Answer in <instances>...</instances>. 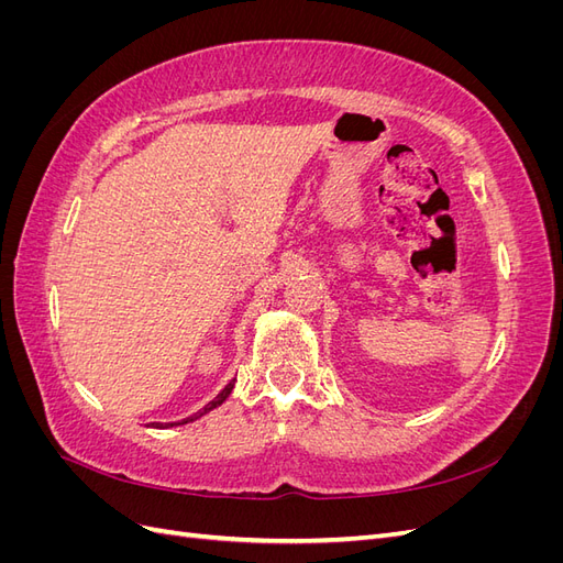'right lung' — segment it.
<instances>
[{
  "mask_svg": "<svg viewBox=\"0 0 563 563\" xmlns=\"http://www.w3.org/2000/svg\"><path fill=\"white\" fill-rule=\"evenodd\" d=\"M232 387H234V380H232V383H228V385H225V389H223V391H220V395H218V397H216L213 401H209L207 406H203L199 413H195V416H190V418H185V420H180V422H152V428H157V430H166V428H174V424H185V422H192V420L201 418L203 413H209V411H213V408H216V406H220V404H223V401H225V399L230 397V391H232Z\"/></svg>",
  "mask_w": 563,
  "mask_h": 563,
  "instance_id": "right-lung-1",
  "label": "right lung"
}]
</instances>
